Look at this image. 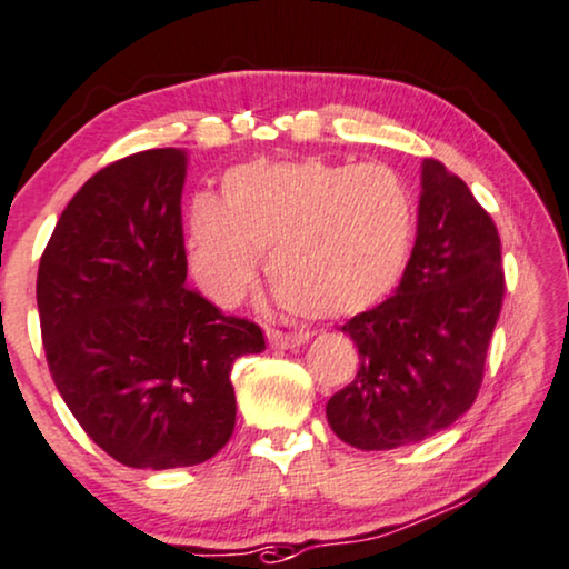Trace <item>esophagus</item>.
Segmentation results:
<instances>
[{"label": "esophagus", "instance_id": "34e87169", "mask_svg": "<svg viewBox=\"0 0 569 569\" xmlns=\"http://www.w3.org/2000/svg\"><path fill=\"white\" fill-rule=\"evenodd\" d=\"M268 342L273 348H296L301 346V342L309 340V332H283V330H276V327H268Z\"/></svg>", "mask_w": 569, "mask_h": 569}]
</instances>
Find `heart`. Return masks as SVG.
<instances>
[{
    "mask_svg": "<svg viewBox=\"0 0 569 569\" xmlns=\"http://www.w3.org/2000/svg\"><path fill=\"white\" fill-rule=\"evenodd\" d=\"M412 239V190L376 162L254 159L223 174L219 201L201 196L188 213L190 273L208 299L234 307L266 252L278 301L307 317H350L381 301Z\"/></svg>",
    "mask_w": 569,
    "mask_h": 569,
    "instance_id": "heart-1",
    "label": "heart"
}]
</instances>
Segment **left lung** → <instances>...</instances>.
I'll return each mask as SVG.
<instances>
[{"mask_svg":"<svg viewBox=\"0 0 569 569\" xmlns=\"http://www.w3.org/2000/svg\"><path fill=\"white\" fill-rule=\"evenodd\" d=\"M506 273L492 216L459 174L422 162L418 239L397 293L342 325L356 379L327 402L340 441L389 451L436 436L475 405Z\"/></svg>","mask_w":569,"mask_h":569,"instance_id":"1","label":"left lung"}]
</instances>
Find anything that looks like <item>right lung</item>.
<instances>
[{
    "label": "right lung",
    "instance_id": "right-lung-1",
    "mask_svg": "<svg viewBox=\"0 0 569 569\" xmlns=\"http://www.w3.org/2000/svg\"><path fill=\"white\" fill-rule=\"evenodd\" d=\"M186 149L102 167L63 208L38 266L48 371L87 436L133 469L193 467L234 433L237 358L260 325L186 286Z\"/></svg>",
    "mask_w": 569,
    "mask_h": 569
}]
</instances>
